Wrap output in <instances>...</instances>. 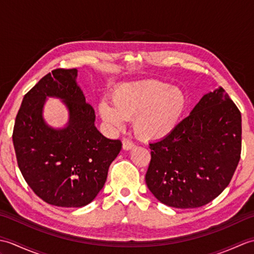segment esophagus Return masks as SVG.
Instances as JSON below:
<instances>
[{"label": "esophagus", "instance_id": "obj_1", "mask_svg": "<svg viewBox=\"0 0 254 254\" xmlns=\"http://www.w3.org/2000/svg\"><path fill=\"white\" fill-rule=\"evenodd\" d=\"M134 147H135V145H134V143H132L131 141H128V139H123V149L130 150V149H132Z\"/></svg>", "mask_w": 254, "mask_h": 254}]
</instances>
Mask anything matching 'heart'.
<instances>
[{"instance_id":"obj_1","label":"heart","mask_w":254,"mask_h":254,"mask_svg":"<svg viewBox=\"0 0 254 254\" xmlns=\"http://www.w3.org/2000/svg\"><path fill=\"white\" fill-rule=\"evenodd\" d=\"M112 101L102 99L99 115L113 128L133 119V130L147 141L168 137L181 124L189 106L186 91L157 79L123 83L112 91Z\"/></svg>"}]
</instances>
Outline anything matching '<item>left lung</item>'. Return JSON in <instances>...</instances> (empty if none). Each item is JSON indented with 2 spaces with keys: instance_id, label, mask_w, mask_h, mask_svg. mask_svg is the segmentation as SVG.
Listing matches in <instances>:
<instances>
[{
  "instance_id": "obj_1",
  "label": "left lung",
  "mask_w": 254,
  "mask_h": 254,
  "mask_svg": "<svg viewBox=\"0 0 254 254\" xmlns=\"http://www.w3.org/2000/svg\"><path fill=\"white\" fill-rule=\"evenodd\" d=\"M149 146L145 181L154 196L171 207H201L225 190L238 166L241 113L218 87L202 97L171 135Z\"/></svg>"
}]
</instances>
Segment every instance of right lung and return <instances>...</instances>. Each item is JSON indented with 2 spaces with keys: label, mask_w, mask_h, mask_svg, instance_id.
<instances>
[{
  "label": "right lung",
  "mask_w": 254,
  "mask_h": 254,
  "mask_svg": "<svg viewBox=\"0 0 254 254\" xmlns=\"http://www.w3.org/2000/svg\"><path fill=\"white\" fill-rule=\"evenodd\" d=\"M77 69L57 68L24 97L16 116L13 143L19 170L38 196L61 207H82L104 188L108 169L122 143L95 127V111L86 102ZM47 96L63 100L69 111L64 128L43 118Z\"/></svg>",
  "instance_id": "obj_1"
}]
</instances>
